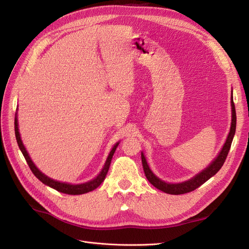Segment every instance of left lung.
<instances>
[{"mask_svg": "<svg viewBox=\"0 0 249 249\" xmlns=\"http://www.w3.org/2000/svg\"><path fill=\"white\" fill-rule=\"evenodd\" d=\"M231 130L229 133V136L227 138V141H225V143H224L221 152L219 153V155H218L216 159L210 164L209 167H207L205 170L199 172L197 176H195L191 179L186 180V182L178 183V184H169L166 182H163V180H161L159 178H157L154 175L153 171L150 170V168L148 167L144 155H143V153H141L142 166H143V170H144L145 177L148 179V182L154 187H156L157 189H159L165 193L178 195V194H184V193H188V192H191V191L195 190L196 188L201 186L203 183H206L209 178L215 176L216 173L220 170L223 163L225 162V159H227L233 136H235V133H236L237 116H236V109H235V104H233V101H232V96H231Z\"/></svg>", "mask_w": 249, "mask_h": 249, "instance_id": "obj_1", "label": "left lung"}]
</instances>
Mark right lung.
Returning <instances> with one entry per match:
<instances>
[{
    "mask_svg": "<svg viewBox=\"0 0 249 249\" xmlns=\"http://www.w3.org/2000/svg\"><path fill=\"white\" fill-rule=\"evenodd\" d=\"M14 131H16V137H17L18 147L21 150L22 155H24L30 169H31V171L34 173V176L37 178H38L40 182H42L44 185H47V186L53 188V189H55L59 192H62V193H65V194H71V195H79V194H84V193L90 192V191L96 189V188L104 182V179H105V178H106L107 172H108L109 167H110L112 157H113V155H114L116 147L118 145V143H116V144L113 146V148L111 149V152H110V154L107 158V161H106V163H105L104 168L100 172V175L97 176L95 178H93L92 180H90V182L84 183V184L71 185V184L58 182V180H54V179L48 178L46 175H43V173L35 166V164L32 162L31 158H30L29 154L27 153V150H26L24 144H22V141L20 139V135H19V132H18V117L17 116H16V118H14Z\"/></svg>",
    "mask_w": 249,
    "mask_h": 249,
    "instance_id": "obj_1",
    "label": "right lung"
}]
</instances>
